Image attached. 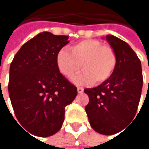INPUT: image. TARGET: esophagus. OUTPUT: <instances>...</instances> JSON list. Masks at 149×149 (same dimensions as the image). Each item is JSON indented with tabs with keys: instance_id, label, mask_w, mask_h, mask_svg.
<instances>
[{
	"instance_id": "34e87169",
	"label": "esophagus",
	"mask_w": 149,
	"mask_h": 149,
	"mask_svg": "<svg viewBox=\"0 0 149 149\" xmlns=\"http://www.w3.org/2000/svg\"><path fill=\"white\" fill-rule=\"evenodd\" d=\"M84 91V89L82 87H77V92L78 93H82Z\"/></svg>"
}]
</instances>
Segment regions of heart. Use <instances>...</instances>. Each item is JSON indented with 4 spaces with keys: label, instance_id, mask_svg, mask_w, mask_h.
Returning a JSON list of instances; mask_svg holds the SVG:
<instances>
[{
    "label": "heart",
    "instance_id": "heart-1",
    "mask_svg": "<svg viewBox=\"0 0 149 149\" xmlns=\"http://www.w3.org/2000/svg\"><path fill=\"white\" fill-rule=\"evenodd\" d=\"M57 66L67 78L77 73L82 65L83 72L76 76V84H100L113 74L116 65V54L109 45L97 40H84L70 47V52L60 50L57 54Z\"/></svg>",
    "mask_w": 149,
    "mask_h": 149
}]
</instances>
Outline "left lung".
<instances>
[{"label":"left lung","instance_id":"8db88e82","mask_svg":"<svg viewBox=\"0 0 149 149\" xmlns=\"http://www.w3.org/2000/svg\"><path fill=\"white\" fill-rule=\"evenodd\" d=\"M105 39L116 54V69L100 85L84 91L89 97L85 111L91 128L109 135L120 132L134 119L143 77L141 61L128 43L113 35Z\"/></svg>","mask_w":149,"mask_h":149}]
</instances>
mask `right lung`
<instances>
[{"instance_id": "right-lung-1", "label": "right lung", "mask_w": 149, "mask_h": 149, "mask_svg": "<svg viewBox=\"0 0 149 149\" xmlns=\"http://www.w3.org/2000/svg\"><path fill=\"white\" fill-rule=\"evenodd\" d=\"M68 38L40 33L20 47L10 65L11 104L20 127L30 134L47 137L57 133L64 123L65 106L77 94L56 62Z\"/></svg>"}]
</instances>
